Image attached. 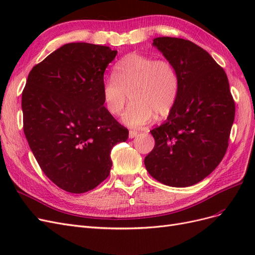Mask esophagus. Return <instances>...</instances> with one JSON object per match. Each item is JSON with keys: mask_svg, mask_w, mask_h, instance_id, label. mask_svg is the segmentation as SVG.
I'll return each instance as SVG.
<instances>
[{"mask_svg": "<svg viewBox=\"0 0 255 255\" xmlns=\"http://www.w3.org/2000/svg\"><path fill=\"white\" fill-rule=\"evenodd\" d=\"M138 134H139V133H138L137 130H129L128 137H129V138H134V137H136Z\"/></svg>", "mask_w": 255, "mask_h": 255, "instance_id": "obj_1", "label": "esophagus"}]
</instances>
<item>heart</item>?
Wrapping results in <instances>:
<instances>
[{
	"mask_svg": "<svg viewBox=\"0 0 255 255\" xmlns=\"http://www.w3.org/2000/svg\"><path fill=\"white\" fill-rule=\"evenodd\" d=\"M180 88V76L171 61L132 53L119 60L113 75L102 83V98L106 111L118 116L129 94L132 104L122 115L130 128H142L154 115L163 118L171 112Z\"/></svg>",
	"mask_w": 255,
	"mask_h": 255,
	"instance_id": "heart-1",
	"label": "heart"
}]
</instances>
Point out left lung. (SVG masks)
Segmentation results:
<instances>
[{
	"label": "left lung",
	"mask_w": 255,
	"mask_h": 255,
	"mask_svg": "<svg viewBox=\"0 0 255 255\" xmlns=\"http://www.w3.org/2000/svg\"><path fill=\"white\" fill-rule=\"evenodd\" d=\"M153 45L176 68L180 88L167 120L150 130L155 145L144 166L168 186H191L225 156L235 103L225 70L201 47L174 37L155 38Z\"/></svg>",
	"instance_id": "8db88e82"
}]
</instances>
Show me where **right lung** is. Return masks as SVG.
I'll use <instances>...</instances> for the list:
<instances>
[{
  "label": "right lung",
  "instance_id": "obj_1",
  "mask_svg": "<svg viewBox=\"0 0 255 255\" xmlns=\"http://www.w3.org/2000/svg\"><path fill=\"white\" fill-rule=\"evenodd\" d=\"M116 55L105 45L67 43L33 67L22 92L29 148L43 173L72 194L94 189L110 175L113 146L128 137L101 92Z\"/></svg>",
  "mask_w": 255,
  "mask_h": 255
}]
</instances>
